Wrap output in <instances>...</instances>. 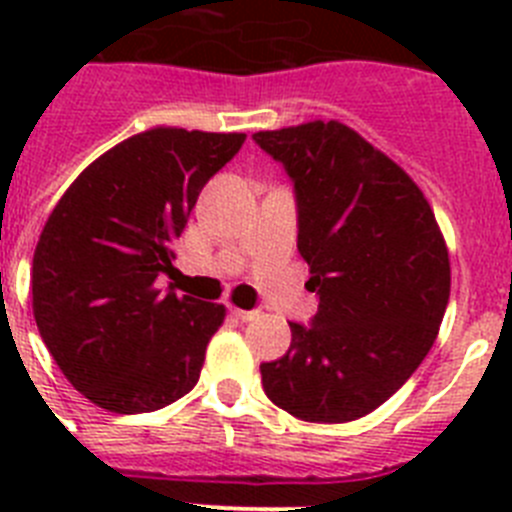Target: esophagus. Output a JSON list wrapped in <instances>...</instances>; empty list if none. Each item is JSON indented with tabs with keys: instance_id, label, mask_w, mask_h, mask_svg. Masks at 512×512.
Listing matches in <instances>:
<instances>
[{
	"instance_id": "obj_1",
	"label": "esophagus",
	"mask_w": 512,
	"mask_h": 512,
	"mask_svg": "<svg viewBox=\"0 0 512 512\" xmlns=\"http://www.w3.org/2000/svg\"><path fill=\"white\" fill-rule=\"evenodd\" d=\"M230 312H233V315L238 320H243V323H251V320H259L261 318L259 310H241V307H230Z\"/></svg>"
}]
</instances>
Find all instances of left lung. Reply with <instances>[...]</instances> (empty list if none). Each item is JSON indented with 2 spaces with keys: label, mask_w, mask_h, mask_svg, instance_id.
Returning a JSON list of instances; mask_svg holds the SVG:
<instances>
[{
  "label": "left lung",
  "mask_w": 512,
  "mask_h": 512,
  "mask_svg": "<svg viewBox=\"0 0 512 512\" xmlns=\"http://www.w3.org/2000/svg\"><path fill=\"white\" fill-rule=\"evenodd\" d=\"M292 176L312 325L261 364L264 392L307 423L359 420L420 366L449 305V248L418 184L338 120L253 133Z\"/></svg>",
  "instance_id": "left-lung-1"
}]
</instances>
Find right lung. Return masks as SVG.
<instances>
[{
    "instance_id": "obj_1",
    "label": "right lung",
    "mask_w": 512,
    "mask_h": 512,
    "mask_svg": "<svg viewBox=\"0 0 512 512\" xmlns=\"http://www.w3.org/2000/svg\"><path fill=\"white\" fill-rule=\"evenodd\" d=\"M243 133L156 125L74 179L33 253V315L63 377L110 413L161 410L200 379L225 305L156 287L202 187Z\"/></svg>"
}]
</instances>
